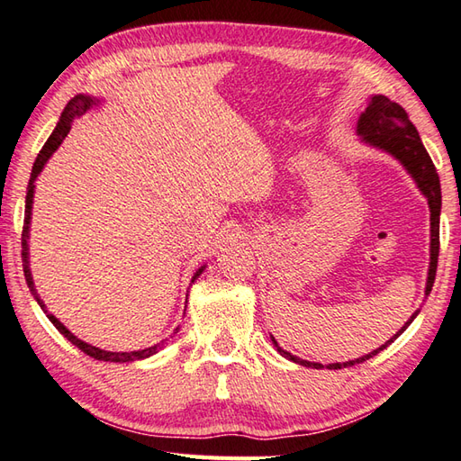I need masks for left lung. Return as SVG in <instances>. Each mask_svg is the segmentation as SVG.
I'll use <instances>...</instances> for the list:
<instances>
[{
	"label": "left lung",
	"instance_id": "8db88e82",
	"mask_svg": "<svg viewBox=\"0 0 461 461\" xmlns=\"http://www.w3.org/2000/svg\"><path fill=\"white\" fill-rule=\"evenodd\" d=\"M356 133L360 135L362 143L370 145L374 149H380V151L388 153L396 158V161H400L402 167L408 171V175L414 178V183L418 185L421 194L428 199V204H429V268H428V280H426V296H428L431 293V286H434V280H436L438 255H439L441 186H439V176H438L436 167H434V163H431L424 143H421L418 129L411 125V121L408 119V113L403 111L398 103L390 101L388 97H384V95L370 97L368 107H366V111L358 119V125H356ZM418 312L420 310H416V312L408 318V322L403 324L386 344H382L380 348H375L374 352L362 356V358L328 364L326 368L340 370V368H346V366H354V364H360L364 360H370L372 356L382 352L384 348H388V346L396 340V338L403 330H406L411 322H414ZM270 340H272V344H275V348L280 352V356H285L286 360H293L300 366H306V368H316V370L324 368L322 364L303 360V358H298V356H293L290 352L283 350L272 334H270Z\"/></svg>",
	"mask_w": 461,
	"mask_h": 461
}]
</instances>
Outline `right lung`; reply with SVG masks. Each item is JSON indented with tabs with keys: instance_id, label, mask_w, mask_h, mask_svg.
Segmentation results:
<instances>
[{
	"instance_id": "1",
	"label": "right lung",
	"mask_w": 461,
	"mask_h": 461,
	"mask_svg": "<svg viewBox=\"0 0 461 461\" xmlns=\"http://www.w3.org/2000/svg\"><path fill=\"white\" fill-rule=\"evenodd\" d=\"M93 105H99V99L91 97V95H83V93H79V95H75V97L68 103V107L63 109L61 117H59V121H58V125H55V129H53V133L50 135V139L45 140L43 149H41L40 155H37V158H35L33 168H32V176H30V185H27V194H25V219H23V232H22L23 275H25V280H27V286H30L33 298L37 300V304L41 306V310H43V312L47 314V318H50L51 324H53L55 328H58V330H59L65 338H68V340H69L73 346H77L79 350H83V352H86L87 356H91V358H95V360H103V362H135V360H143V358H149V356L157 354L158 350L163 348L165 342H161V344H155V346H151V348L135 350V352H109V350H101V348H97V346H91V344H87V342L79 340L77 336L69 332V328H65V326L58 321V318H55L53 314H50V310L45 308L43 300L40 298V294H37V290H35L33 276H32V268H30V244H27V240H30V224H32V209H33L35 178L40 176V173L43 171L45 163L50 161V157H51L55 151H58L59 145L63 143V139L68 137V133H69V129H71V123H73V121L77 119V117H81L83 113H87ZM203 270H204V265H203L199 270L194 272V276H193L191 283H194V280L203 275ZM176 330H178V328H176Z\"/></svg>"
}]
</instances>
